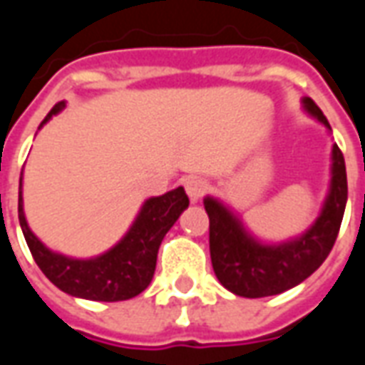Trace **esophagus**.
Listing matches in <instances>:
<instances>
[{"mask_svg": "<svg viewBox=\"0 0 365 365\" xmlns=\"http://www.w3.org/2000/svg\"><path fill=\"white\" fill-rule=\"evenodd\" d=\"M185 191L191 201H199L207 193V182L203 178H190L185 182Z\"/></svg>", "mask_w": 365, "mask_h": 365, "instance_id": "esophagus-1", "label": "esophagus"}]
</instances>
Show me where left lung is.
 <instances>
[{
	"label": "left lung",
	"mask_w": 365,
	"mask_h": 365,
	"mask_svg": "<svg viewBox=\"0 0 365 365\" xmlns=\"http://www.w3.org/2000/svg\"><path fill=\"white\" fill-rule=\"evenodd\" d=\"M303 105L330 128L327 117L311 97H305ZM346 199V164L336 144L332 146V178L324 207L313 227L299 238L282 245H262L246 232L240 219L221 201L205 197L209 250L217 279L235 295L248 299L277 295L305 282L314 269L321 268L336 242Z\"/></svg>",
	"instance_id": "1"
}]
</instances>
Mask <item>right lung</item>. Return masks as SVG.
<instances>
[{
  "label": "right lung",
  "mask_w": 365,
  "mask_h": 365,
  "mask_svg": "<svg viewBox=\"0 0 365 365\" xmlns=\"http://www.w3.org/2000/svg\"><path fill=\"white\" fill-rule=\"evenodd\" d=\"M62 107L64 101L54 105L41 127ZM187 205L190 199L183 187L168 191L160 197L146 199L133 227L120 238L119 245L97 258L76 260L48 250L31 232L23 213L19 180V222L36 266L58 289L72 297L90 301H127L143 293L152 282L162 240Z\"/></svg>",
  "instance_id": "add662e5"
}]
</instances>
